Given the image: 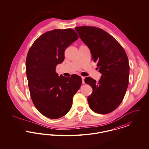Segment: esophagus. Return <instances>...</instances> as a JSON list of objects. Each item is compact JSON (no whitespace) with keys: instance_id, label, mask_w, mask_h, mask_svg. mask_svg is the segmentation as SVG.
Segmentation results:
<instances>
[{"instance_id":"esophagus-1","label":"esophagus","mask_w":149,"mask_h":149,"mask_svg":"<svg viewBox=\"0 0 149 149\" xmlns=\"http://www.w3.org/2000/svg\"><path fill=\"white\" fill-rule=\"evenodd\" d=\"M81 79H82V83H83V84H85V81H84V79H85V77H81Z\"/></svg>"}]
</instances>
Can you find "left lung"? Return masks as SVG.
Wrapping results in <instances>:
<instances>
[{
  "mask_svg": "<svg viewBox=\"0 0 149 149\" xmlns=\"http://www.w3.org/2000/svg\"><path fill=\"white\" fill-rule=\"evenodd\" d=\"M75 29L89 48L102 75L98 82L90 77L84 80L93 88L88 97L89 106L95 113H111L120 106L127 89L130 66L126 53L113 37L102 29L91 26Z\"/></svg>",
  "mask_w": 149,
  "mask_h": 149,
  "instance_id": "obj_1",
  "label": "left lung"
}]
</instances>
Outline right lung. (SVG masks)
Here are the masks:
<instances>
[{"label":"right lung","mask_w":149,"mask_h":149,"mask_svg":"<svg viewBox=\"0 0 149 149\" xmlns=\"http://www.w3.org/2000/svg\"><path fill=\"white\" fill-rule=\"evenodd\" d=\"M78 37L72 29H54L40 36L28 52L26 69L31 97L37 109L49 118H61L70 111L81 85L77 75L59 77L56 72L66 49Z\"/></svg>","instance_id":"add662e5"}]
</instances>
